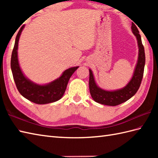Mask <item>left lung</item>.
Wrapping results in <instances>:
<instances>
[{
    "label": "left lung",
    "mask_w": 158,
    "mask_h": 158,
    "mask_svg": "<svg viewBox=\"0 0 158 158\" xmlns=\"http://www.w3.org/2000/svg\"><path fill=\"white\" fill-rule=\"evenodd\" d=\"M131 28L133 34L136 36L139 47L138 60L132 79L124 88L113 91H108L100 88L96 84L92 70L89 69V92L92 98L96 102L108 106H117L132 98L138 91L143 77L145 64V54L138 28L135 23H132Z\"/></svg>",
    "instance_id": "left-lung-1"
}]
</instances>
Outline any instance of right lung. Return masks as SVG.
<instances>
[{
  "instance_id": "1",
  "label": "right lung",
  "mask_w": 158,
  "mask_h": 158,
  "mask_svg": "<svg viewBox=\"0 0 158 158\" xmlns=\"http://www.w3.org/2000/svg\"><path fill=\"white\" fill-rule=\"evenodd\" d=\"M23 28L24 26H22L16 36L11 59V71L17 88L24 98L39 105L58 101L62 98L70 77L79 66L71 67L65 70L59 78L48 84L39 85L31 81L22 71L18 57V42Z\"/></svg>"
}]
</instances>
